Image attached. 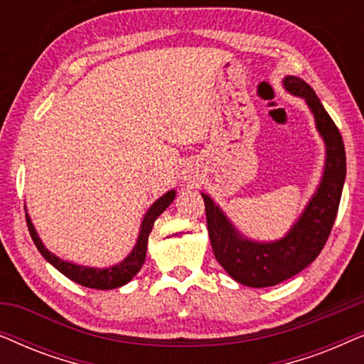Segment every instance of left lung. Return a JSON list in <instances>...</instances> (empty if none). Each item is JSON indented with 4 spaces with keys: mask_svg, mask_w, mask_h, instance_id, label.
I'll use <instances>...</instances> for the list:
<instances>
[{
    "mask_svg": "<svg viewBox=\"0 0 364 364\" xmlns=\"http://www.w3.org/2000/svg\"><path fill=\"white\" fill-rule=\"evenodd\" d=\"M283 87L293 96L305 99L315 117L316 131L325 142L326 157L320 186L298 220L278 240H252L233 225L210 196L202 193L213 255L233 280L252 288L278 285L295 277L320 255L335 223L346 178L341 134L315 91L296 76H285Z\"/></svg>",
    "mask_w": 364,
    "mask_h": 364,
    "instance_id": "8db88e82",
    "label": "left lung"
}]
</instances>
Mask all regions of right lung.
I'll return each instance as SVG.
<instances>
[{
  "label": "right lung",
  "instance_id": "right-lung-1",
  "mask_svg": "<svg viewBox=\"0 0 364 364\" xmlns=\"http://www.w3.org/2000/svg\"><path fill=\"white\" fill-rule=\"evenodd\" d=\"M173 198H176V191H168L164 193L162 197H159L157 200L149 207V210L146 212V215H144L141 222V228H139V235L132 252L129 253L122 262H119L116 265L107 267V268L77 265V263L63 260V258L56 257L54 253H51L46 247H44L43 240L38 235L36 228L33 225L31 217H29L28 213H26V222H28L29 233H31V238L39 253H41V255L46 258V262L51 263L56 270L61 272L64 277H68L69 280L76 282L79 285L87 287V288H96V290H114V288H119L131 282L132 278L137 275L139 270L142 268L144 262H146L149 233L152 230L154 222H156L157 217L161 215L168 205H171Z\"/></svg>",
  "mask_w": 364,
  "mask_h": 364
}]
</instances>
